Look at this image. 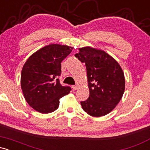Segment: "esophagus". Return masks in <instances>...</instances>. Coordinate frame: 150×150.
<instances>
[{
    "label": "esophagus",
    "instance_id": "obj_1",
    "mask_svg": "<svg viewBox=\"0 0 150 150\" xmlns=\"http://www.w3.org/2000/svg\"><path fill=\"white\" fill-rule=\"evenodd\" d=\"M72 88H73L74 90H76V89H77V88H78V86H77V85H73V86H72Z\"/></svg>",
    "mask_w": 150,
    "mask_h": 150
}]
</instances>
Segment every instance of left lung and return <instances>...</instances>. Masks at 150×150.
Wrapping results in <instances>:
<instances>
[{
    "label": "left lung",
    "mask_w": 150,
    "mask_h": 150,
    "mask_svg": "<svg viewBox=\"0 0 150 150\" xmlns=\"http://www.w3.org/2000/svg\"><path fill=\"white\" fill-rule=\"evenodd\" d=\"M75 56L85 63L89 89L88 99L80 101L81 106L90 116H105L116 107L123 97V70L116 60L101 50L84 47Z\"/></svg>",
    "instance_id": "left-lung-1"
}]
</instances>
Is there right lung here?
I'll return each instance as SVG.
<instances>
[{"mask_svg": "<svg viewBox=\"0 0 150 150\" xmlns=\"http://www.w3.org/2000/svg\"><path fill=\"white\" fill-rule=\"evenodd\" d=\"M73 48L50 44L32 54L24 65L21 73V87L30 106L38 112L49 113L56 111L59 99L71 90L60 83L61 62Z\"/></svg>", "mask_w": 150, "mask_h": 150, "instance_id": "right-lung-1", "label": "right lung"}]
</instances>
